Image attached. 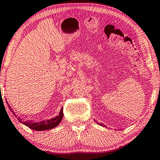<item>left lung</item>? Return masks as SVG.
<instances>
[{"instance_id": "1", "label": "left lung", "mask_w": 160, "mask_h": 160, "mask_svg": "<svg viewBox=\"0 0 160 160\" xmlns=\"http://www.w3.org/2000/svg\"><path fill=\"white\" fill-rule=\"evenodd\" d=\"M100 125H102V124H100ZM102 126H103V125H102Z\"/></svg>"}]
</instances>
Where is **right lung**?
Here are the masks:
<instances>
[{
  "label": "right lung",
  "instance_id": "right-lung-1",
  "mask_svg": "<svg viewBox=\"0 0 160 160\" xmlns=\"http://www.w3.org/2000/svg\"><path fill=\"white\" fill-rule=\"evenodd\" d=\"M8 106H9V103H7ZM9 107V109L12 111V112L13 113L14 115L15 114V112H13L12 109L11 108V107ZM16 116V115H15ZM62 117H63V112H62V108H61L59 114L55 117H53V118L48 119V120L40 121V122H32V120L30 121H23L22 119L18 118V120H19V122H21L22 124L26 125L27 127H29V128L32 129V130L35 131H45V130H49V129H52L55 127L58 126V125L60 124V122H61L62 120Z\"/></svg>",
  "mask_w": 160,
  "mask_h": 160
}]
</instances>
